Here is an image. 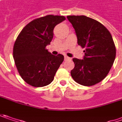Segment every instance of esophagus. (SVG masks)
I'll return each mask as SVG.
<instances>
[{"instance_id": "obj_1", "label": "esophagus", "mask_w": 122, "mask_h": 122, "mask_svg": "<svg viewBox=\"0 0 122 122\" xmlns=\"http://www.w3.org/2000/svg\"><path fill=\"white\" fill-rule=\"evenodd\" d=\"M64 59H65V61H68V60H70L71 58L68 57L67 56H64Z\"/></svg>"}]
</instances>
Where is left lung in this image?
Wrapping results in <instances>:
<instances>
[{
  "label": "left lung",
  "instance_id": "obj_1",
  "mask_svg": "<svg viewBox=\"0 0 122 122\" xmlns=\"http://www.w3.org/2000/svg\"><path fill=\"white\" fill-rule=\"evenodd\" d=\"M77 36V43L85 48L83 59L74 58L71 76L76 82L91 86L108 74L116 56L111 34L101 23L86 16H68Z\"/></svg>",
  "mask_w": 122,
  "mask_h": 122
}]
</instances>
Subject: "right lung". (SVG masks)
Returning a JSON list of instances; mask_svg holds the SVG:
<instances>
[{
	"instance_id": "1",
	"label": "right lung",
	"mask_w": 122,
	"mask_h": 122,
	"mask_svg": "<svg viewBox=\"0 0 122 122\" xmlns=\"http://www.w3.org/2000/svg\"><path fill=\"white\" fill-rule=\"evenodd\" d=\"M63 16L47 15L36 18L21 30L14 43L13 56L22 79L34 87L49 85L64 60L63 55L51 54L46 49L53 38L55 26Z\"/></svg>"
}]
</instances>
